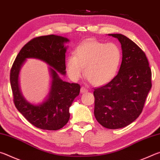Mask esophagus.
<instances>
[{"instance_id": "34e87169", "label": "esophagus", "mask_w": 160, "mask_h": 160, "mask_svg": "<svg viewBox=\"0 0 160 160\" xmlns=\"http://www.w3.org/2000/svg\"><path fill=\"white\" fill-rule=\"evenodd\" d=\"M88 92V89L87 88H85V87H81V89H80V92L81 93H86V92Z\"/></svg>"}]
</instances>
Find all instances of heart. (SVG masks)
Segmentation results:
<instances>
[{
	"label": "heart",
	"instance_id": "b5f03b06",
	"mask_svg": "<svg viewBox=\"0 0 160 160\" xmlns=\"http://www.w3.org/2000/svg\"><path fill=\"white\" fill-rule=\"evenodd\" d=\"M121 51L114 43H103L93 39L83 42L75 50V56L67 58L69 76L78 80L83 72L89 82L95 86L105 85L117 74L121 61Z\"/></svg>",
	"mask_w": 160,
	"mask_h": 160
}]
</instances>
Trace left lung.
Listing matches in <instances>:
<instances>
[{"instance_id":"left-lung-1","label":"left lung","mask_w":160,"mask_h":160,"mask_svg":"<svg viewBox=\"0 0 160 160\" xmlns=\"http://www.w3.org/2000/svg\"><path fill=\"white\" fill-rule=\"evenodd\" d=\"M109 35L121 43L122 62L112 81L94 90V113L104 128L118 129L141 113L152 88V72L145 53L135 43L123 34Z\"/></svg>"}]
</instances>
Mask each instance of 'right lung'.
I'll return each mask as SVG.
<instances>
[{
    "instance_id": "add662e5",
    "label": "right lung",
    "mask_w": 160,
    "mask_h": 160,
    "mask_svg": "<svg viewBox=\"0 0 160 160\" xmlns=\"http://www.w3.org/2000/svg\"><path fill=\"white\" fill-rule=\"evenodd\" d=\"M66 37L51 34L34 38L22 48L10 70V85L13 102L17 109L27 120L37 128L48 131L61 129L68 122L69 108L75 97L79 95L80 86L78 83L65 82L58 72L66 75L65 43ZM37 58L44 61L51 67L52 78L48 98L35 105L23 98L18 87V73L27 58Z\"/></svg>"
}]
</instances>
